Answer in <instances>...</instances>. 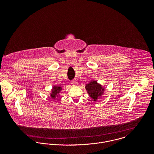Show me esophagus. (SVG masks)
Returning <instances> with one entry per match:
<instances>
[{"mask_svg":"<svg viewBox=\"0 0 154 154\" xmlns=\"http://www.w3.org/2000/svg\"><path fill=\"white\" fill-rule=\"evenodd\" d=\"M71 84H72V85L73 86V87H76V86L78 85V83L77 81H72Z\"/></svg>","mask_w":154,"mask_h":154,"instance_id":"1","label":"esophagus"}]
</instances>
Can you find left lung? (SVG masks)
<instances>
[{
  "mask_svg": "<svg viewBox=\"0 0 154 154\" xmlns=\"http://www.w3.org/2000/svg\"><path fill=\"white\" fill-rule=\"evenodd\" d=\"M85 89L89 96L95 102L103 95L105 91V87L98 83L97 81H92L86 84Z\"/></svg>",
  "mask_w": 154,
  "mask_h": 154,
  "instance_id": "8db88e82",
  "label": "left lung"
}]
</instances>
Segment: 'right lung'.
<instances>
[{"label": "right lung", "instance_id": "add662e5", "mask_svg": "<svg viewBox=\"0 0 154 154\" xmlns=\"http://www.w3.org/2000/svg\"><path fill=\"white\" fill-rule=\"evenodd\" d=\"M63 88L60 85H53L50 92V97L52 99L56 100L59 98L60 93L62 92Z\"/></svg>", "mask_w": 154, "mask_h": 154}]
</instances>
